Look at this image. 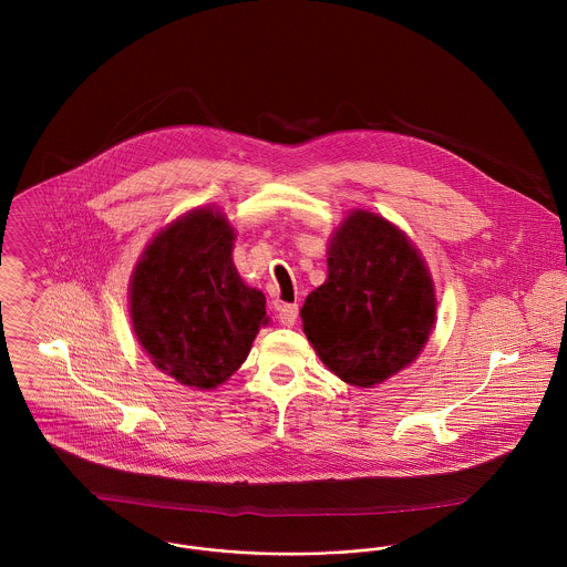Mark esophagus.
<instances>
[{"label": "esophagus", "mask_w": 567, "mask_h": 567, "mask_svg": "<svg viewBox=\"0 0 567 567\" xmlns=\"http://www.w3.org/2000/svg\"><path fill=\"white\" fill-rule=\"evenodd\" d=\"M297 317H299V308L295 303H286L281 306L279 310V323L286 324V327H292L297 323Z\"/></svg>", "instance_id": "esophagus-1"}]
</instances>
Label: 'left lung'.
<instances>
[{"mask_svg": "<svg viewBox=\"0 0 567 567\" xmlns=\"http://www.w3.org/2000/svg\"><path fill=\"white\" fill-rule=\"evenodd\" d=\"M436 319L421 252L386 218L355 209L333 231L327 279L308 295L301 321L324 367L371 389L416 360Z\"/></svg>", "mask_w": 567, "mask_h": 567, "instance_id": "1", "label": "left lung"}]
</instances>
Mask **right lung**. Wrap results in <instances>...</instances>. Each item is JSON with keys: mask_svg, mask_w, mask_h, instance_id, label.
Instances as JSON below:
<instances>
[{"mask_svg": "<svg viewBox=\"0 0 567 567\" xmlns=\"http://www.w3.org/2000/svg\"><path fill=\"white\" fill-rule=\"evenodd\" d=\"M234 227L212 207L162 229L131 279V321L151 362L183 386L216 389L243 367L266 297L234 264Z\"/></svg>", "mask_w": 567, "mask_h": 567, "instance_id": "obj_1", "label": "right lung"}]
</instances>
